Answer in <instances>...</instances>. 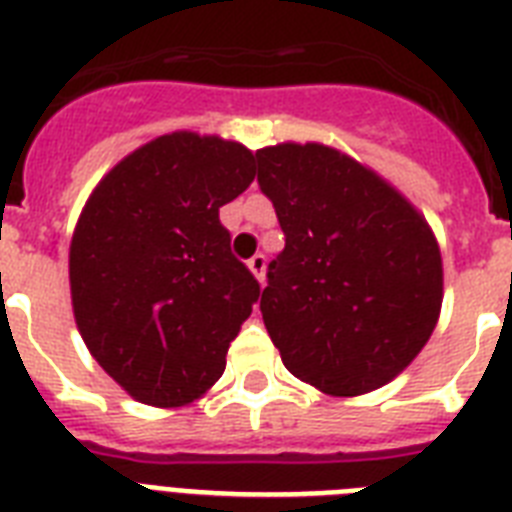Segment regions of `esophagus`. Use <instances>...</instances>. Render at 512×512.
Here are the masks:
<instances>
[{"mask_svg":"<svg viewBox=\"0 0 512 512\" xmlns=\"http://www.w3.org/2000/svg\"><path fill=\"white\" fill-rule=\"evenodd\" d=\"M247 265H249V271L257 276V281L265 279V255H263V252H257V255L249 257Z\"/></svg>","mask_w":512,"mask_h":512,"instance_id":"34e87169","label":"esophagus"}]
</instances>
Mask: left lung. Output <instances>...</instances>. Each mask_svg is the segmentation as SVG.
I'll return each mask as SVG.
<instances>
[{
	"instance_id": "8db88e82",
	"label": "left lung",
	"mask_w": 512,
	"mask_h": 512,
	"mask_svg": "<svg viewBox=\"0 0 512 512\" xmlns=\"http://www.w3.org/2000/svg\"><path fill=\"white\" fill-rule=\"evenodd\" d=\"M255 156L284 231L260 297L281 361L329 396L380 388L436 329V236L401 193L335 148L281 143Z\"/></svg>"
}]
</instances>
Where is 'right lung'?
<instances>
[{
	"label": "right lung",
	"instance_id": "1",
	"mask_svg": "<svg viewBox=\"0 0 512 512\" xmlns=\"http://www.w3.org/2000/svg\"><path fill=\"white\" fill-rule=\"evenodd\" d=\"M255 180L241 143L172 132L116 164L68 255L82 340L132 398L180 406L212 388L260 284L231 252L220 207Z\"/></svg>",
	"mask_w": 512,
	"mask_h": 512
}]
</instances>
